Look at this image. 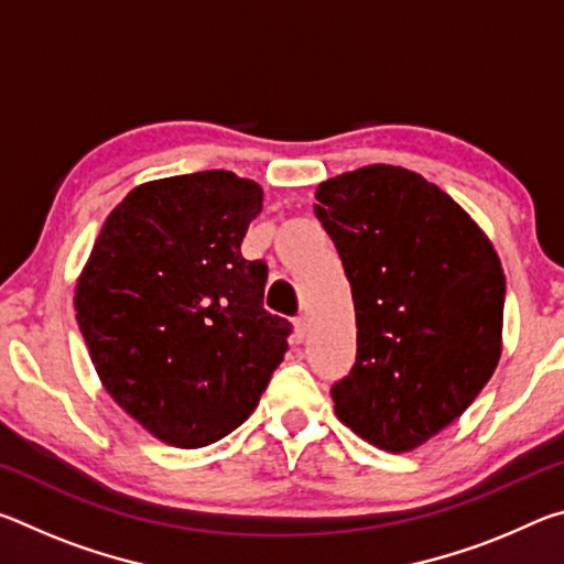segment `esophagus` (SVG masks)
<instances>
[{
    "label": "esophagus",
    "instance_id": "obj_1",
    "mask_svg": "<svg viewBox=\"0 0 564 564\" xmlns=\"http://www.w3.org/2000/svg\"><path fill=\"white\" fill-rule=\"evenodd\" d=\"M305 333H308V321H305V316H299L293 321V338L295 343H303Z\"/></svg>",
    "mask_w": 564,
    "mask_h": 564
}]
</instances>
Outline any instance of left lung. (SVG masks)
Listing matches in <instances>:
<instances>
[{"label": "left lung", "instance_id": "obj_1", "mask_svg": "<svg viewBox=\"0 0 564 564\" xmlns=\"http://www.w3.org/2000/svg\"><path fill=\"white\" fill-rule=\"evenodd\" d=\"M313 212L336 243L358 350L330 395L343 425L410 453L460 417L502 352L505 273L480 226L415 171L370 164L323 181Z\"/></svg>", "mask_w": 564, "mask_h": 564}]
</instances>
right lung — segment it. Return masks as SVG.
I'll return each instance as SVG.
<instances>
[{"mask_svg":"<svg viewBox=\"0 0 564 564\" xmlns=\"http://www.w3.org/2000/svg\"><path fill=\"white\" fill-rule=\"evenodd\" d=\"M251 178L214 169L131 188L74 289L94 370L123 413L174 447H204L259 405L291 323L263 308L269 269L241 241Z\"/></svg>","mask_w":564,"mask_h":564,"instance_id":"1","label":"right lung"}]
</instances>
